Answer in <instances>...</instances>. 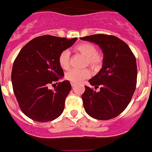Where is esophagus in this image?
<instances>
[{
    "instance_id": "1",
    "label": "esophagus",
    "mask_w": 152,
    "mask_h": 152,
    "mask_svg": "<svg viewBox=\"0 0 152 152\" xmlns=\"http://www.w3.org/2000/svg\"><path fill=\"white\" fill-rule=\"evenodd\" d=\"M75 84H75V83H73V82L72 83V87H73V88H74V87H75Z\"/></svg>"
}]
</instances>
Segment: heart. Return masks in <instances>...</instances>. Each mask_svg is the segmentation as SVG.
<instances>
[{
  "mask_svg": "<svg viewBox=\"0 0 152 152\" xmlns=\"http://www.w3.org/2000/svg\"><path fill=\"white\" fill-rule=\"evenodd\" d=\"M76 50L86 56V64L94 68L100 67L102 63V57L96 52L95 45L89 42H83L76 46ZM58 63L64 69H67L70 64V51H62L58 56ZM90 76V71L88 68H72L65 75V77L71 82L78 83Z\"/></svg>",
  "mask_w": 152,
  "mask_h": 152,
  "instance_id": "heart-1",
  "label": "heart"
}]
</instances>
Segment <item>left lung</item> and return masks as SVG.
Returning <instances> with one entry per match:
<instances>
[{
    "mask_svg": "<svg viewBox=\"0 0 152 152\" xmlns=\"http://www.w3.org/2000/svg\"><path fill=\"white\" fill-rule=\"evenodd\" d=\"M81 40L99 45L103 52V67L89 80L96 91L85 86L83 105L91 117L108 120L126 110L136 88L137 64L129 45L112 35L95 34L81 37Z\"/></svg>",
    "mask_w": 152,
    "mask_h": 152,
    "instance_id": "1",
    "label": "left lung"
}]
</instances>
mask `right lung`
Listing matches in <instances>:
<instances>
[{
    "label": "right lung",
    "mask_w": 152,
    "mask_h": 152,
    "mask_svg": "<svg viewBox=\"0 0 152 152\" xmlns=\"http://www.w3.org/2000/svg\"><path fill=\"white\" fill-rule=\"evenodd\" d=\"M76 40L44 35L29 41L17 55L12 68L13 90L19 107L29 119L45 123L62 113L71 84L64 80L54 90L49 87L64 76L58 56Z\"/></svg>",
    "instance_id": "1"
}]
</instances>
